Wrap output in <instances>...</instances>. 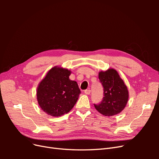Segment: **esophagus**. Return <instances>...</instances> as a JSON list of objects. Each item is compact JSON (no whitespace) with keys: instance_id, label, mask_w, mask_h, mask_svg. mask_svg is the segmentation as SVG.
Returning <instances> with one entry per match:
<instances>
[{"instance_id":"1","label":"esophagus","mask_w":159,"mask_h":159,"mask_svg":"<svg viewBox=\"0 0 159 159\" xmlns=\"http://www.w3.org/2000/svg\"><path fill=\"white\" fill-rule=\"evenodd\" d=\"M84 93L86 94V95H89L90 93H91V90L90 89H86L84 91Z\"/></svg>"}]
</instances>
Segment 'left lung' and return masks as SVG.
<instances>
[{
  "instance_id": "1",
  "label": "left lung",
  "mask_w": 159,
  "mask_h": 159,
  "mask_svg": "<svg viewBox=\"0 0 159 159\" xmlns=\"http://www.w3.org/2000/svg\"><path fill=\"white\" fill-rule=\"evenodd\" d=\"M99 79L103 88V99L94 104L95 108L105 116H113L121 113L125 107L129 91L118 72L112 68L99 73Z\"/></svg>"
}]
</instances>
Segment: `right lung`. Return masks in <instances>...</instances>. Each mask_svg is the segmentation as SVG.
Returning <instances> with one entry per match:
<instances>
[{
  "mask_svg": "<svg viewBox=\"0 0 159 159\" xmlns=\"http://www.w3.org/2000/svg\"><path fill=\"white\" fill-rule=\"evenodd\" d=\"M71 71L55 66L37 88V100L48 115L60 117L74 107L81 93L76 81L69 79Z\"/></svg>",
  "mask_w": 159,
  "mask_h": 159,
  "instance_id": "1",
  "label": "right lung"
}]
</instances>
